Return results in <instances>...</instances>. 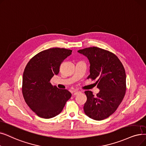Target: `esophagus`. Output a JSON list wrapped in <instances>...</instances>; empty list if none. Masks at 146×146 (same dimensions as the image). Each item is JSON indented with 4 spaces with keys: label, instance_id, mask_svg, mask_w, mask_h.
<instances>
[{
    "label": "esophagus",
    "instance_id": "1",
    "mask_svg": "<svg viewBox=\"0 0 146 146\" xmlns=\"http://www.w3.org/2000/svg\"><path fill=\"white\" fill-rule=\"evenodd\" d=\"M80 91H74V96H77L78 94H80Z\"/></svg>",
    "mask_w": 146,
    "mask_h": 146
}]
</instances>
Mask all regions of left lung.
Here are the masks:
<instances>
[{
  "label": "left lung",
  "mask_w": 146,
  "mask_h": 146,
  "mask_svg": "<svg viewBox=\"0 0 146 146\" xmlns=\"http://www.w3.org/2000/svg\"><path fill=\"white\" fill-rule=\"evenodd\" d=\"M78 52L87 56L90 62V74L87 79H97L100 90L94 96L91 91L85 94L87 100L84 106L86 115L90 118L101 120L115 112L126 93V73L117 56L109 50L96 46L86 48Z\"/></svg>",
  "instance_id": "1"
}]
</instances>
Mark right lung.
I'll return each instance as SVG.
<instances>
[{
	"mask_svg": "<svg viewBox=\"0 0 146 146\" xmlns=\"http://www.w3.org/2000/svg\"><path fill=\"white\" fill-rule=\"evenodd\" d=\"M72 50L52 48L42 50L27 63L23 76L22 92L30 108L42 118L49 119L62 110L72 94L50 83L60 72L61 64Z\"/></svg>",
	"mask_w": 146,
	"mask_h": 146,
	"instance_id": "add662e5",
	"label": "right lung"
}]
</instances>
